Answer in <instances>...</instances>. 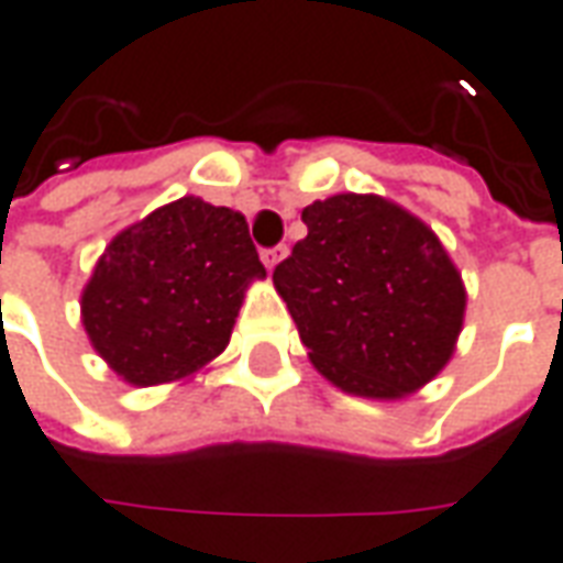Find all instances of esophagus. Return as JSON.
I'll use <instances>...</instances> for the list:
<instances>
[{"label": "esophagus", "mask_w": 563, "mask_h": 563, "mask_svg": "<svg viewBox=\"0 0 563 563\" xmlns=\"http://www.w3.org/2000/svg\"><path fill=\"white\" fill-rule=\"evenodd\" d=\"M260 257H263V263H266V269H275L282 260L288 257V247L285 244H275V247H263L260 251Z\"/></svg>", "instance_id": "esophagus-1"}]
</instances>
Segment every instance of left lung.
<instances>
[{
    "mask_svg": "<svg viewBox=\"0 0 563 563\" xmlns=\"http://www.w3.org/2000/svg\"><path fill=\"white\" fill-rule=\"evenodd\" d=\"M306 239L273 282L321 374L340 389L395 398L448 364L466 290L435 232L379 196L303 208Z\"/></svg>",
    "mask_w": 563,
    "mask_h": 563,
    "instance_id": "left-lung-1",
    "label": "left lung"
}]
</instances>
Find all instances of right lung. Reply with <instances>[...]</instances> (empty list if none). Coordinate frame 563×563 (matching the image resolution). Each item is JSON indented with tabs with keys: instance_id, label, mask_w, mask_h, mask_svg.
I'll return each instance as SVG.
<instances>
[{
	"instance_id": "1",
	"label": "right lung",
	"mask_w": 563,
	"mask_h": 563,
	"mask_svg": "<svg viewBox=\"0 0 563 563\" xmlns=\"http://www.w3.org/2000/svg\"><path fill=\"white\" fill-rule=\"evenodd\" d=\"M263 275L247 220L186 196L112 239L81 294V321L115 374L156 386L227 349L244 288Z\"/></svg>"
}]
</instances>
